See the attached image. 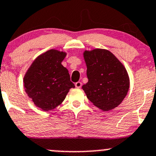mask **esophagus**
I'll return each instance as SVG.
<instances>
[{
    "mask_svg": "<svg viewBox=\"0 0 156 156\" xmlns=\"http://www.w3.org/2000/svg\"><path fill=\"white\" fill-rule=\"evenodd\" d=\"M75 87H76L77 88H80L81 87V86H82V83L81 82V81H78V82H76L75 83Z\"/></svg>",
    "mask_w": 156,
    "mask_h": 156,
    "instance_id": "esophagus-1",
    "label": "esophagus"
}]
</instances>
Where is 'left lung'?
<instances>
[{
	"label": "left lung",
	"mask_w": 156,
	"mask_h": 156,
	"mask_svg": "<svg viewBox=\"0 0 156 156\" xmlns=\"http://www.w3.org/2000/svg\"><path fill=\"white\" fill-rule=\"evenodd\" d=\"M88 82L82 86L88 100L103 111L121 104L128 92L130 80L122 62L104 49L84 52Z\"/></svg>",
	"instance_id": "8db88e82"
}]
</instances>
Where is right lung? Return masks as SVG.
I'll use <instances>...</instances> for the list:
<instances>
[{"instance_id": "obj_1", "label": "right lung", "mask_w": 156, "mask_h": 156, "mask_svg": "<svg viewBox=\"0 0 156 156\" xmlns=\"http://www.w3.org/2000/svg\"><path fill=\"white\" fill-rule=\"evenodd\" d=\"M66 56L65 52L48 50L34 59L24 76L26 94L44 111L57 107L65 100L69 89L75 87L68 69L61 64Z\"/></svg>"}]
</instances>
